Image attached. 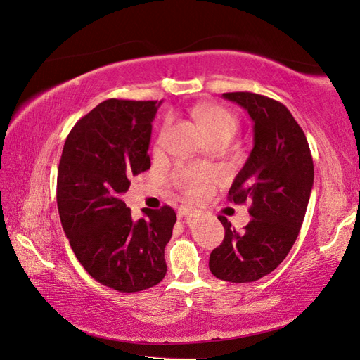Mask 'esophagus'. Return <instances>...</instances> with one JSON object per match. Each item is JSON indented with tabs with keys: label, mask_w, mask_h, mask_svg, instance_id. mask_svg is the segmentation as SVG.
Returning <instances> with one entry per match:
<instances>
[{
	"label": "esophagus",
	"mask_w": 360,
	"mask_h": 360,
	"mask_svg": "<svg viewBox=\"0 0 360 360\" xmlns=\"http://www.w3.org/2000/svg\"><path fill=\"white\" fill-rule=\"evenodd\" d=\"M192 213H193V209L188 207V205H181V207L178 209V217L179 218L188 217V215H192Z\"/></svg>",
	"instance_id": "obj_1"
}]
</instances>
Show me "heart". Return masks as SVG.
<instances>
[{"label": "heart", "instance_id": "heart-1", "mask_svg": "<svg viewBox=\"0 0 360 360\" xmlns=\"http://www.w3.org/2000/svg\"><path fill=\"white\" fill-rule=\"evenodd\" d=\"M196 117L201 122L202 127L207 129L212 139H217L219 136H233L236 131V117L233 114L226 110L224 106L221 105H201L196 108ZM167 131H168V124H165L158 134V139L155 142V148L160 150L164 147L165 139H167ZM173 181L178 184L190 198H196L202 195L209 186L215 181V173L204 170L200 167H179L172 174Z\"/></svg>", "mask_w": 360, "mask_h": 360}]
</instances>
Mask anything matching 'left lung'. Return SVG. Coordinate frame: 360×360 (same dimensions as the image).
Masks as SVG:
<instances>
[{
  "label": "left lung",
  "mask_w": 360,
  "mask_h": 360,
  "mask_svg": "<svg viewBox=\"0 0 360 360\" xmlns=\"http://www.w3.org/2000/svg\"><path fill=\"white\" fill-rule=\"evenodd\" d=\"M254 122V148L229 190V201L249 202L250 223L236 232L226 217L224 240L209 267L231 283L257 281L289 254L307 213L314 164L302 127L285 105L255 93H224Z\"/></svg>",
  "instance_id": "8db88e82"
}]
</instances>
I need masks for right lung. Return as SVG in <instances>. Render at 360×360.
Instances as JSON below:
<instances>
[{"label": "right lung", "instance_id": "1", "mask_svg": "<svg viewBox=\"0 0 360 360\" xmlns=\"http://www.w3.org/2000/svg\"><path fill=\"white\" fill-rule=\"evenodd\" d=\"M162 101L98 103L66 137L57 174L63 231L85 271L119 292H139L165 277L164 249L176 213L143 209L134 221L120 200L133 176L147 172L151 122Z\"/></svg>", "mask_w": 360, "mask_h": 360}]
</instances>
